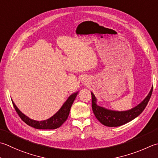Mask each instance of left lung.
<instances>
[{
  "label": "left lung",
  "instance_id": "8db88e82",
  "mask_svg": "<svg viewBox=\"0 0 158 158\" xmlns=\"http://www.w3.org/2000/svg\"><path fill=\"white\" fill-rule=\"evenodd\" d=\"M153 87L151 88L149 94L137 106L127 111H113L106 109L97 105V98L92 94V107L96 118L102 124L107 127H118L130 122L143 112L152 94Z\"/></svg>",
  "mask_w": 158,
  "mask_h": 158
}]
</instances>
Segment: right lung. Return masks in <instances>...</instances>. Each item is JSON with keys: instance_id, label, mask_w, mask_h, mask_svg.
Segmentation results:
<instances>
[{"instance_id": "right-lung-1", "label": "right lung", "mask_w": 158, "mask_h": 158, "mask_svg": "<svg viewBox=\"0 0 158 158\" xmlns=\"http://www.w3.org/2000/svg\"><path fill=\"white\" fill-rule=\"evenodd\" d=\"M77 94H78V92L71 94L56 114H54L50 118L45 120H42V121H38V120L29 118V117L24 115V114L22 113L18 110V108L15 106L13 101H12V103H13V106L18 116L28 125L39 129H55L61 127L67 120L69 115L71 106H72Z\"/></svg>"}]
</instances>
